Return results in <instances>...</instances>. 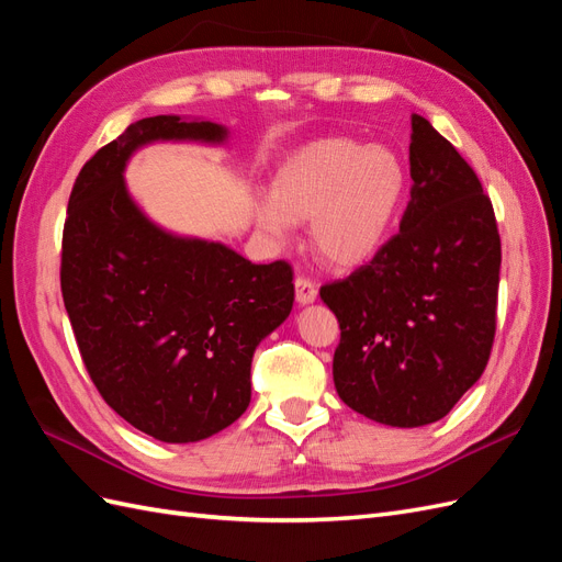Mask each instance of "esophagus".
Wrapping results in <instances>:
<instances>
[{"label": "esophagus", "instance_id": "obj_1", "mask_svg": "<svg viewBox=\"0 0 562 562\" xmlns=\"http://www.w3.org/2000/svg\"><path fill=\"white\" fill-rule=\"evenodd\" d=\"M294 292L299 304H313L315 296H318V286H315L306 276H299L294 280Z\"/></svg>", "mask_w": 562, "mask_h": 562}]
</instances>
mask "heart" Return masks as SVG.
I'll return each mask as SVG.
<instances>
[{"instance_id": "heart-1", "label": "heart", "mask_w": 562, "mask_h": 562, "mask_svg": "<svg viewBox=\"0 0 562 562\" xmlns=\"http://www.w3.org/2000/svg\"><path fill=\"white\" fill-rule=\"evenodd\" d=\"M408 170L390 147L329 137L311 142L276 172L270 196L258 204V221L284 235L311 221V244L337 268H353L375 256L404 209Z\"/></svg>"}]
</instances>
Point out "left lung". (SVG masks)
<instances>
[{
	"label": "left lung",
	"mask_w": 562,
	"mask_h": 562,
	"mask_svg": "<svg viewBox=\"0 0 562 562\" xmlns=\"http://www.w3.org/2000/svg\"><path fill=\"white\" fill-rule=\"evenodd\" d=\"M411 201L398 233L349 278L321 286L341 337L339 398L392 427L441 420L482 378L496 335L501 237L477 172L411 116Z\"/></svg>",
	"instance_id": "8db88e82"
}]
</instances>
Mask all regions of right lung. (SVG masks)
I'll use <instances>...</instances> for the list:
<instances>
[{"label":"right lung","mask_w":562,"mask_h":562,"mask_svg":"<svg viewBox=\"0 0 562 562\" xmlns=\"http://www.w3.org/2000/svg\"><path fill=\"white\" fill-rule=\"evenodd\" d=\"M211 121L151 116L78 172L61 241V294L82 363L106 404L168 443L206 439L251 401V358L294 304L292 266L164 233L125 190L154 139L223 142Z\"/></svg>","instance_id":"add662e5"}]
</instances>
